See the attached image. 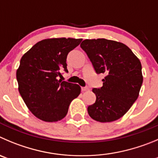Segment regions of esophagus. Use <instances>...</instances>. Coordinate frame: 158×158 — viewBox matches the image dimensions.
Listing matches in <instances>:
<instances>
[{
    "label": "esophagus",
    "mask_w": 158,
    "mask_h": 158,
    "mask_svg": "<svg viewBox=\"0 0 158 158\" xmlns=\"http://www.w3.org/2000/svg\"><path fill=\"white\" fill-rule=\"evenodd\" d=\"M81 89H82V92H85V91L89 90V87H82L81 88Z\"/></svg>",
    "instance_id": "esophagus-1"
}]
</instances>
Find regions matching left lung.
Returning a JSON list of instances; mask_svg holds the SVG:
<instances>
[{
	"label": "left lung",
	"mask_w": 158,
	"mask_h": 158,
	"mask_svg": "<svg viewBox=\"0 0 158 158\" xmlns=\"http://www.w3.org/2000/svg\"><path fill=\"white\" fill-rule=\"evenodd\" d=\"M80 47L97 74H105L102 87L93 89L96 101L88 114L100 122L118 120L139 97L143 79L139 59L126 44L104 38L85 40Z\"/></svg>",
	"instance_id": "8db88e82"
}]
</instances>
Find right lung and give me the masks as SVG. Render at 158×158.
<instances>
[{
  "label": "right lung",
  "mask_w": 158,
  "mask_h": 158,
  "mask_svg": "<svg viewBox=\"0 0 158 158\" xmlns=\"http://www.w3.org/2000/svg\"><path fill=\"white\" fill-rule=\"evenodd\" d=\"M82 39L51 38L36 43L23 54L16 71L19 94L29 110L44 122H55L66 116L72 100L80 94L76 83L57 79L67 70L66 59Z\"/></svg>",
  "instance_id": "1"
}]
</instances>
